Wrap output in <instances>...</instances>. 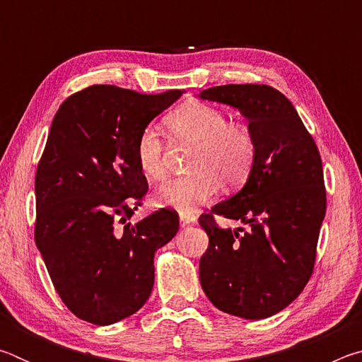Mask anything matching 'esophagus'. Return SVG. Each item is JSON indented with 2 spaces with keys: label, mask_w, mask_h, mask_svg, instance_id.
<instances>
[{
  "label": "esophagus",
  "mask_w": 362,
  "mask_h": 362,
  "mask_svg": "<svg viewBox=\"0 0 362 362\" xmlns=\"http://www.w3.org/2000/svg\"><path fill=\"white\" fill-rule=\"evenodd\" d=\"M196 222V217L194 216H189V214H180V226H188Z\"/></svg>",
  "instance_id": "obj_1"
}]
</instances>
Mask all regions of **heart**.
<instances>
[{
  "label": "heart",
  "mask_w": 362,
  "mask_h": 362,
  "mask_svg": "<svg viewBox=\"0 0 362 362\" xmlns=\"http://www.w3.org/2000/svg\"><path fill=\"white\" fill-rule=\"evenodd\" d=\"M164 124L177 144L193 146L188 163L193 173L158 188V204L193 212L217 193L220 182L226 187L246 182L255 161V140L246 126L228 122L222 110L196 100L170 112ZM136 158L146 179L164 175L163 142L153 127L139 134Z\"/></svg>",
  "instance_id": "obj_1"
}]
</instances>
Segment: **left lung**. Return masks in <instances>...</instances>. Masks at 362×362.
Returning <instances> with one entry per match:
<instances>
[{
  "mask_svg": "<svg viewBox=\"0 0 362 362\" xmlns=\"http://www.w3.org/2000/svg\"><path fill=\"white\" fill-rule=\"evenodd\" d=\"M198 97L240 110L255 140L246 185L199 217L209 236L201 286L220 311L265 320L292 303L313 273L326 214L320 151L291 100L272 86L225 84ZM214 215L241 219L248 230L220 229Z\"/></svg>",
  "mask_w": 362,
  "mask_h": 362,
  "instance_id": "obj_1",
  "label": "left lung"
}]
</instances>
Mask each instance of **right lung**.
Returning a JSON list of instances; mask_svg holds the SVG:
<instances>
[{"label":"right lung","mask_w":362,"mask_h":362,"mask_svg":"<svg viewBox=\"0 0 362 362\" xmlns=\"http://www.w3.org/2000/svg\"><path fill=\"white\" fill-rule=\"evenodd\" d=\"M182 90L140 94L95 84L54 116L36 170L35 241L57 293L79 320L108 326L139 311L155 283V252L179 231L175 211L126 223L148 183L136 144Z\"/></svg>","instance_id":"obj_1"}]
</instances>
